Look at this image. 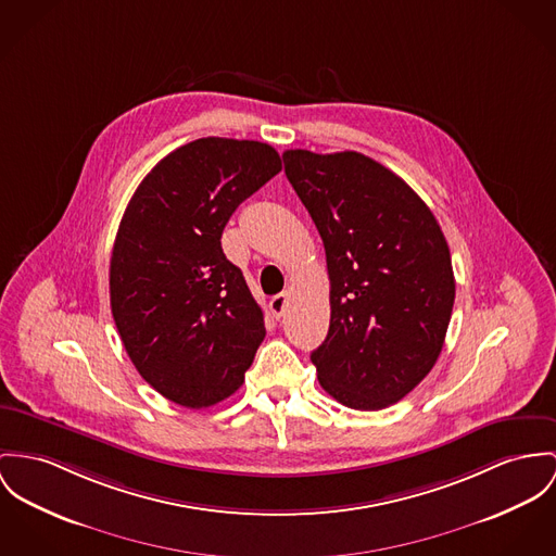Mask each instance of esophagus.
<instances>
[{"label": "esophagus", "instance_id": "34e87169", "mask_svg": "<svg viewBox=\"0 0 556 556\" xmlns=\"http://www.w3.org/2000/svg\"><path fill=\"white\" fill-rule=\"evenodd\" d=\"M286 306H288V294H277V296H273L270 302H268V308H270L273 317H277V319L283 315Z\"/></svg>", "mask_w": 556, "mask_h": 556}]
</instances>
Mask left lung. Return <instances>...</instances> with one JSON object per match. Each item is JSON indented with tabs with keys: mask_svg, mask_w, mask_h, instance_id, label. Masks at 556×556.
Returning a JSON list of instances; mask_svg holds the SVG:
<instances>
[{
	"mask_svg": "<svg viewBox=\"0 0 556 556\" xmlns=\"http://www.w3.org/2000/svg\"><path fill=\"white\" fill-rule=\"evenodd\" d=\"M330 277V330L313 353L321 387L355 410L402 400L433 368L453 313L451 252L428 205L359 152L286 150Z\"/></svg>",
	"mask_w": 556,
	"mask_h": 556,
	"instance_id": "left-lung-1",
	"label": "left lung"
}]
</instances>
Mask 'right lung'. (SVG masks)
I'll return each mask as SVG.
<instances>
[{"label":"right lung","instance_id":"obj_1","mask_svg":"<svg viewBox=\"0 0 556 556\" xmlns=\"http://www.w3.org/2000/svg\"><path fill=\"white\" fill-rule=\"evenodd\" d=\"M281 172L268 143L203 137L143 177L110 260V304L137 372L186 408L232 395L264 341V315L222 252L235 210Z\"/></svg>","mask_w":556,"mask_h":556}]
</instances>
